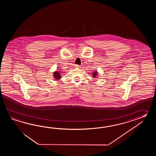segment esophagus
Returning a JSON list of instances; mask_svg holds the SVG:
<instances>
[{
  "label": "esophagus",
  "mask_w": 156,
  "mask_h": 156,
  "mask_svg": "<svg viewBox=\"0 0 156 156\" xmlns=\"http://www.w3.org/2000/svg\"><path fill=\"white\" fill-rule=\"evenodd\" d=\"M75 67H76V68H80V66L78 65H75Z\"/></svg>",
  "instance_id": "esophagus-1"
}]
</instances>
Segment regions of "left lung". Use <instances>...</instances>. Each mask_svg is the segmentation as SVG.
I'll use <instances>...</instances> for the list:
<instances>
[{
	"instance_id": "1",
	"label": "left lung",
	"mask_w": 156,
	"mask_h": 156,
	"mask_svg": "<svg viewBox=\"0 0 156 156\" xmlns=\"http://www.w3.org/2000/svg\"><path fill=\"white\" fill-rule=\"evenodd\" d=\"M98 73L97 71H95V73H93V77H94V78L97 77L96 76H98Z\"/></svg>"
}]
</instances>
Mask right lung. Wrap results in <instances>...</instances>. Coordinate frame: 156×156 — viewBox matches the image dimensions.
Wrapping results in <instances>:
<instances>
[{"instance_id":"1","label":"right lung","mask_w":156,"mask_h":156,"mask_svg":"<svg viewBox=\"0 0 156 156\" xmlns=\"http://www.w3.org/2000/svg\"><path fill=\"white\" fill-rule=\"evenodd\" d=\"M53 77L56 80H58L60 79H61V74H60V73L58 72V71H55V72H54L53 73Z\"/></svg>"}]
</instances>
